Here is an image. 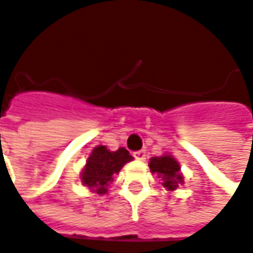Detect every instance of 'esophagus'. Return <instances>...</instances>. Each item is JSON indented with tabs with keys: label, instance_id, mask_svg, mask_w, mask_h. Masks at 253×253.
I'll list each match as a JSON object with an SVG mask.
<instances>
[{
	"label": "esophagus",
	"instance_id": "esophagus-1",
	"mask_svg": "<svg viewBox=\"0 0 253 253\" xmlns=\"http://www.w3.org/2000/svg\"><path fill=\"white\" fill-rule=\"evenodd\" d=\"M132 157L135 158V159H138V161H144L146 159V150H139V151H135L134 154H132Z\"/></svg>",
	"mask_w": 253,
	"mask_h": 253
}]
</instances>
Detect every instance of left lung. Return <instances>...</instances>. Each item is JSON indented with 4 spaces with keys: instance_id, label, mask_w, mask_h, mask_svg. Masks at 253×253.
Here are the masks:
<instances>
[{
    "instance_id": "left-lung-1",
    "label": "left lung",
    "mask_w": 253,
    "mask_h": 253,
    "mask_svg": "<svg viewBox=\"0 0 253 253\" xmlns=\"http://www.w3.org/2000/svg\"><path fill=\"white\" fill-rule=\"evenodd\" d=\"M150 169L152 172H157L158 176L163 180V187L167 190H176L179 184L183 183V178L179 169L180 166L172 157L165 155V157H154L150 159Z\"/></svg>"
}]
</instances>
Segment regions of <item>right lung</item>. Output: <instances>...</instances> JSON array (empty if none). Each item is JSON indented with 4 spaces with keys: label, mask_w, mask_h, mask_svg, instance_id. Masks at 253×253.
<instances>
[{
    "label": "right lung",
    "mask_w": 253,
    "mask_h": 253,
    "mask_svg": "<svg viewBox=\"0 0 253 253\" xmlns=\"http://www.w3.org/2000/svg\"><path fill=\"white\" fill-rule=\"evenodd\" d=\"M132 161L126 148L110 151L105 146H98L90 154L82 172V183L96 194H105L114 182V173H118L125 163Z\"/></svg>",
    "instance_id": "add662e5"
}]
</instances>
